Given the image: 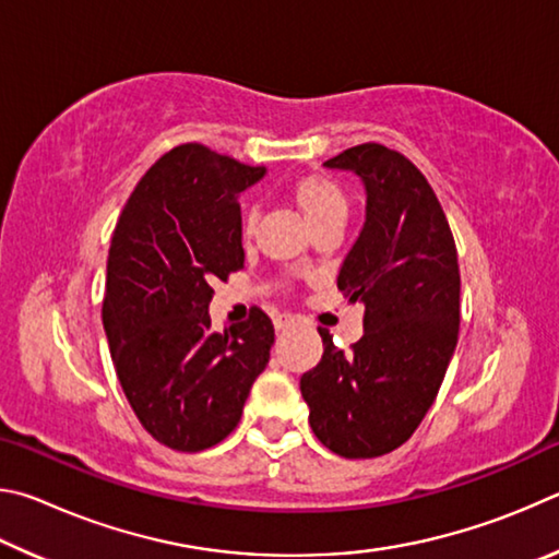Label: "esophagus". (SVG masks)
Listing matches in <instances>:
<instances>
[{"mask_svg": "<svg viewBox=\"0 0 559 559\" xmlns=\"http://www.w3.org/2000/svg\"><path fill=\"white\" fill-rule=\"evenodd\" d=\"M293 323H296V318H293L290 313H281V316L273 318V325H276V330H286V328H290Z\"/></svg>", "mask_w": 559, "mask_h": 559, "instance_id": "obj_1", "label": "esophagus"}]
</instances>
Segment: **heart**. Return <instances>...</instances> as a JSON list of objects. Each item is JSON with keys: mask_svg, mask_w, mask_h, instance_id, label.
Instances as JSON below:
<instances>
[{"mask_svg": "<svg viewBox=\"0 0 559 559\" xmlns=\"http://www.w3.org/2000/svg\"><path fill=\"white\" fill-rule=\"evenodd\" d=\"M296 200L302 206V212L310 219V224H318L328 219V216H345L347 204L340 187L330 177L323 175H308L298 179L296 185ZM257 210H249L246 214V229L257 224Z\"/></svg>", "mask_w": 559, "mask_h": 559, "instance_id": "b5f03b06", "label": "heart"}]
</instances>
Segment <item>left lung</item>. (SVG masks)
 I'll list each match as a JSON object with an SVG mask.
<instances>
[{
    "label": "left lung",
    "mask_w": 559,
    "mask_h": 559,
    "mask_svg": "<svg viewBox=\"0 0 559 559\" xmlns=\"http://www.w3.org/2000/svg\"><path fill=\"white\" fill-rule=\"evenodd\" d=\"M365 185V224L337 273L349 302H365V335L300 377L310 429L337 456L374 459L412 437L439 394L459 340V257L427 177L396 150L349 147L323 163Z\"/></svg>",
    "instance_id": "8db88e82"
}]
</instances>
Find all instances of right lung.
<instances>
[{
    "mask_svg": "<svg viewBox=\"0 0 559 559\" xmlns=\"http://www.w3.org/2000/svg\"><path fill=\"white\" fill-rule=\"evenodd\" d=\"M266 175L200 143L169 150L140 179L112 231L103 328L118 380L150 437L204 451L241 419L266 370L273 323L212 328L214 281L243 269L239 194Z\"/></svg>",
    "mask_w": 559,
    "mask_h": 559,
    "instance_id": "1",
    "label": "right lung"
}]
</instances>
